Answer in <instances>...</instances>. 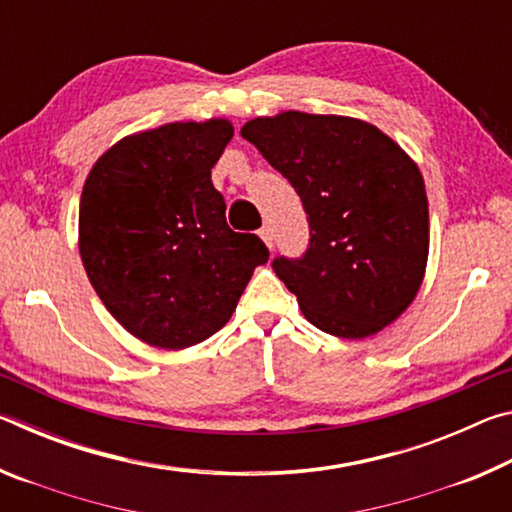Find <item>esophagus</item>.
Masks as SVG:
<instances>
[{
  "instance_id": "1",
  "label": "esophagus",
  "mask_w": 512,
  "mask_h": 512,
  "mask_svg": "<svg viewBox=\"0 0 512 512\" xmlns=\"http://www.w3.org/2000/svg\"><path fill=\"white\" fill-rule=\"evenodd\" d=\"M259 237H262V241H264V244H266V248H268V250L273 248V230L268 228V225H264V228L259 230Z\"/></svg>"
}]
</instances>
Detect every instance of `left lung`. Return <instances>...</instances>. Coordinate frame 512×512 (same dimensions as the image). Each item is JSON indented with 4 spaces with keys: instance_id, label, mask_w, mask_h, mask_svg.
<instances>
[{
    "instance_id": "8db88e82",
    "label": "left lung",
    "mask_w": 512,
    "mask_h": 512,
    "mask_svg": "<svg viewBox=\"0 0 512 512\" xmlns=\"http://www.w3.org/2000/svg\"><path fill=\"white\" fill-rule=\"evenodd\" d=\"M296 189L311 239L273 271L311 325L368 339L395 323L422 287L429 203L418 164L363 119L284 110L241 128Z\"/></svg>"
}]
</instances>
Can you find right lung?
Returning a JSON list of instances; mask_svg holds the SVG:
<instances>
[{"mask_svg":"<svg viewBox=\"0 0 512 512\" xmlns=\"http://www.w3.org/2000/svg\"><path fill=\"white\" fill-rule=\"evenodd\" d=\"M232 135L221 117L171 121L121 137L85 178V273L117 323L153 348L210 339L268 259L262 239L230 230L212 185Z\"/></svg>","mask_w":512,"mask_h":512,"instance_id":"1","label":"right lung"}]
</instances>
